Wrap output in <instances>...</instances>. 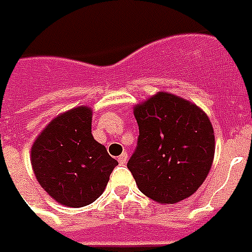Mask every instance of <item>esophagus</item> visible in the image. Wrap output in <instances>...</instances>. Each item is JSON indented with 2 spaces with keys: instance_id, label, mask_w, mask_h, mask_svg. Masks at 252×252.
Segmentation results:
<instances>
[{
  "instance_id": "1",
  "label": "esophagus",
  "mask_w": 252,
  "mask_h": 252,
  "mask_svg": "<svg viewBox=\"0 0 252 252\" xmlns=\"http://www.w3.org/2000/svg\"><path fill=\"white\" fill-rule=\"evenodd\" d=\"M118 162L119 164H125L127 162V153H122V154L118 157Z\"/></svg>"
}]
</instances>
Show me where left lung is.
<instances>
[{"instance_id":"left-lung-1","label":"left lung","mask_w":252,"mask_h":252,"mask_svg":"<svg viewBox=\"0 0 252 252\" xmlns=\"http://www.w3.org/2000/svg\"><path fill=\"white\" fill-rule=\"evenodd\" d=\"M139 135L127 162L138 189L158 203L192 195L207 177L215 153L214 130L198 106L158 93L134 109Z\"/></svg>"}]
</instances>
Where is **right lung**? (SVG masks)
I'll return each mask as SVG.
<instances>
[{
    "label": "right lung",
    "instance_id": "right-lung-1",
    "mask_svg": "<svg viewBox=\"0 0 252 252\" xmlns=\"http://www.w3.org/2000/svg\"><path fill=\"white\" fill-rule=\"evenodd\" d=\"M118 162L92 135L86 106L58 115L32 147L35 178L49 195L69 207H83L101 195Z\"/></svg>",
    "mask_w": 252,
    "mask_h": 252
}]
</instances>
